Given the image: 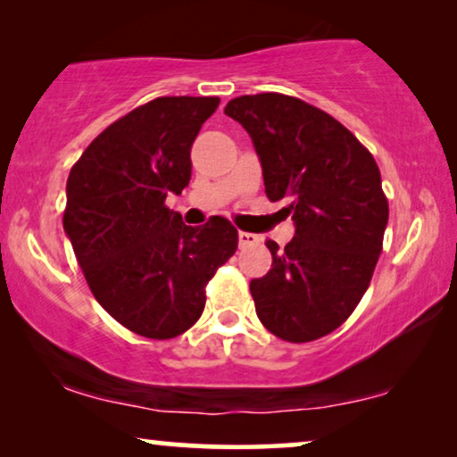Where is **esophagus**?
I'll return each mask as SVG.
<instances>
[{
    "label": "esophagus",
    "mask_w": 457,
    "mask_h": 457,
    "mask_svg": "<svg viewBox=\"0 0 457 457\" xmlns=\"http://www.w3.org/2000/svg\"><path fill=\"white\" fill-rule=\"evenodd\" d=\"M260 239L258 237H255L253 233H239V247H249V245H255V243H258Z\"/></svg>",
    "instance_id": "esophagus-1"
}]
</instances>
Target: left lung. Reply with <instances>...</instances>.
Returning <instances> with one entry per match:
<instances>
[{"mask_svg": "<svg viewBox=\"0 0 457 457\" xmlns=\"http://www.w3.org/2000/svg\"><path fill=\"white\" fill-rule=\"evenodd\" d=\"M247 130L270 202H287L295 235L249 283L260 322L291 343L333 333L370 285L389 204L372 154L327 112L283 93L230 99Z\"/></svg>", "mask_w": 457, "mask_h": 457, "instance_id": "1", "label": "left lung"}]
</instances>
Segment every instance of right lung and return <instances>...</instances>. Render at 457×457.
Returning a JSON list of instances; mask_svg holds the SVG:
<instances>
[{"label": "right lung", "instance_id": "1", "mask_svg": "<svg viewBox=\"0 0 457 457\" xmlns=\"http://www.w3.org/2000/svg\"><path fill=\"white\" fill-rule=\"evenodd\" d=\"M218 97H158L91 141L66 183L64 230L99 305L133 333L172 339L202 316L205 285L237 249L214 216L187 227L166 197L191 180V145Z\"/></svg>", "mask_w": 457, "mask_h": 457}]
</instances>
